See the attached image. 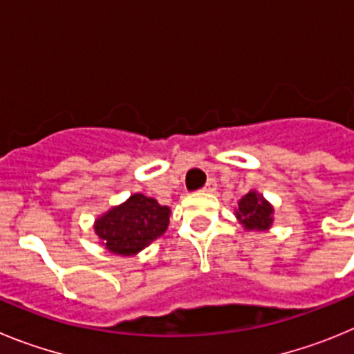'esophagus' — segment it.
Returning <instances> with one entry per match:
<instances>
[{
	"label": "esophagus",
	"mask_w": 354,
	"mask_h": 354,
	"mask_svg": "<svg viewBox=\"0 0 354 354\" xmlns=\"http://www.w3.org/2000/svg\"><path fill=\"white\" fill-rule=\"evenodd\" d=\"M216 189V180L214 179H209L207 180V184H205L204 186V192H207V193H212Z\"/></svg>",
	"instance_id": "esophagus-1"
}]
</instances>
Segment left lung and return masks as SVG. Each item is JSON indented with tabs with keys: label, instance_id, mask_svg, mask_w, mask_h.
Instances as JSON below:
<instances>
[{
	"label": "left lung",
	"instance_id": "8db88e82",
	"mask_svg": "<svg viewBox=\"0 0 354 354\" xmlns=\"http://www.w3.org/2000/svg\"><path fill=\"white\" fill-rule=\"evenodd\" d=\"M237 205V220L246 230H268L273 225V205L257 192L246 193Z\"/></svg>",
	"mask_w": 354,
	"mask_h": 354
}]
</instances>
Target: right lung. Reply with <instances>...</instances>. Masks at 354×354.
Segmentation results:
<instances>
[{
    "mask_svg": "<svg viewBox=\"0 0 354 354\" xmlns=\"http://www.w3.org/2000/svg\"><path fill=\"white\" fill-rule=\"evenodd\" d=\"M170 209L142 193L131 195L124 204L97 218L93 230L102 245L117 255H136L167 232Z\"/></svg>",
    "mask_w": 354,
    "mask_h": 354,
    "instance_id": "add662e5",
    "label": "right lung"
}]
</instances>
